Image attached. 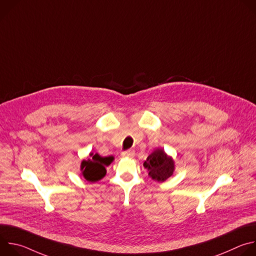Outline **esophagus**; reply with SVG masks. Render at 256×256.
I'll list each match as a JSON object with an SVG mask.
<instances>
[{"label": "esophagus", "mask_w": 256, "mask_h": 256, "mask_svg": "<svg viewBox=\"0 0 256 256\" xmlns=\"http://www.w3.org/2000/svg\"><path fill=\"white\" fill-rule=\"evenodd\" d=\"M122 157H128V158H132L134 156V150H128V151H124L122 153Z\"/></svg>", "instance_id": "34e87169"}]
</instances>
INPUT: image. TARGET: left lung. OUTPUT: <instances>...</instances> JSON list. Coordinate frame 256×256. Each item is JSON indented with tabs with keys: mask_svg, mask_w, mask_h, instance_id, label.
<instances>
[{
	"mask_svg": "<svg viewBox=\"0 0 256 256\" xmlns=\"http://www.w3.org/2000/svg\"><path fill=\"white\" fill-rule=\"evenodd\" d=\"M144 167L148 170L149 176L158 182H164L173 175L175 162L167 155L164 149H155L144 162Z\"/></svg>",
	"mask_w": 256,
	"mask_h": 256,
	"instance_id": "1",
	"label": "left lung"
}]
</instances>
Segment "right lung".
Instances as JSON below:
<instances>
[{
    "mask_svg": "<svg viewBox=\"0 0 256 256\" xmlns=\"http://www.w3.org/2000/svg\"><path fill=\"white\" fill-rule=\"evenodd\" d=\"M114 160V156L103 158L97 153H90L89 157L81 163V174L87 181L97 182L106 175L105 166L110 165Z\"/></svg>",
    "mask_w": 256,
    "mask_h": 256,
    "instance_id": "obj_1",
    "label": "right lung"
}]
</instances>
